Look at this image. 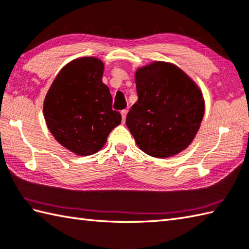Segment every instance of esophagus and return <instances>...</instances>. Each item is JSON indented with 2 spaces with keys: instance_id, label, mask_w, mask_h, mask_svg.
<instances>
[{
  "instance_id": "esophagus-1",
  "label": "esophagus",
  "mask_w": 249,
  "mask_h": 249,
  "mask_svg": "<svg viewBox=\"0 0 249 249\" xmlns=\"http://www.w3.org/2000/svg\"><path fill=\"white\" fill-rule=\"evenodd\" d=\"M120 112H121V117H123V121L124 123L125 117H126V114H128V110H126V109H124V110H121Z\"/></svg>"
}]
</instances>
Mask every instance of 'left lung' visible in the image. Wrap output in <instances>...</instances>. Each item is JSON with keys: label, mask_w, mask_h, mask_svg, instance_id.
<instances>
[{"label": "left lung", "mask_w": 249, "mask_h": 249, "mask_svg": "<svg viewBox=\"0 0 249 249\" xmlns=\"http://www.w3.org/2000/svg\"><path fill=\"white\" fill-rule=\"evenodd\" d=\"M139 100L125 124L145 154L168 158L184 151L205 114L200 89L176 65L153 62L135 71Z\"/></svg>", "instance_id": "obj_1"}]
</instances>
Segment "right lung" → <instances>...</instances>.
Listing matches in <instances>:
<instances>
[{"label": "right lung", "instance_id": "add662e5", "mask_svg": "<svg viewBox=\"0 0 249 249\" xmlns=\"http://www.w3.org/2000/svg\"><path fill=\"white\" fill-rule=\"evenodd\" d=\"M103 72L101 59H73L58 72L44 98L43 114L50 132L79 156L97 153L121 123L119 111L111 109L112 98L102 81Z\"/></svg>", "mask_w": 249, "mask_h": 249}]
</instances>
